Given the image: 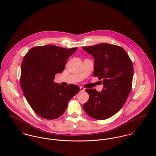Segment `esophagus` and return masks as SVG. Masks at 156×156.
I'll use <instances>...</instances> for the list:
<instances>
[{"mask_svg":"<svg viewBox=\"0 0 156 156\" xmlns=\"http://www.w3.org/2000/svg\"><path fill=\"white\" fill-rule=\"evenodd\" d=\"M84 90H85V89H84V88H83L82 86H81V87H80V91L83 92V91H84Z\"/></svg>","mask_w":156,"mask_h":156,"instance_id":"esophagus-1","label":"esophagus"}]
</instances>
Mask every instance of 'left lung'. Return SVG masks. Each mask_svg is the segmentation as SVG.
Returning a JSON list of instances; mask_svg holds the SVG:
<instances>
[{
    "label": "left lung",
    "mask_w": 156,
    "mask_h": 156,
    "mask_svg": "<svg viewBox=\"0 0 156 156\" xmlns=\"http://www.w3.org/2000/svg\"><path fill=\"white\" fill-rule=\"evenodd\" d=\"M83 49L94 58V76L102 80L103 84L101 92L94 89L85 90L89 98L83 109L95 119H108L122 108L130 92L132 62L126 51L115 44L103 43Z\"/></svg>",
    "instance_id": "1"
}]
</instances>
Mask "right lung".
<instances>
[{
  "label": "right lung",
  "mask_w": 156,
  "mask_h": 156,
  "mask_svg": "<svg viewBox=\"0 0 156 156\" xmlns=\"http://www.w3.org/2000/svg\"><path fill=\"white\" fill-rule=\"evenodd\" d=\"M78 48L66 49L55 45L31 48L21 64V87L35 113L46 119L60 117L67 108L69 101L80 91L77 85L64 87L54 82L62 73L67 59Z\"/></svg>",
  "instance_id": "add662e5"
}]
</instances>
